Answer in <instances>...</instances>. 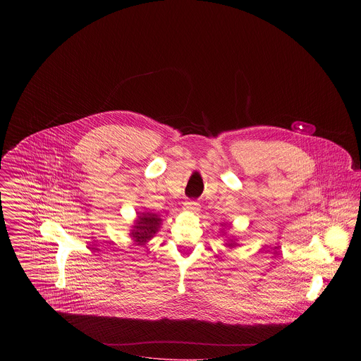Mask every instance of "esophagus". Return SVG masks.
<instances>
[{"mask_svg": "<svg viewBox=\"0 0 361 361\" xmlns=\"http://www.w3.org/2000/svg\"><path fill=\"white\" fill-rule=\"evenodd\" d=\"M184 209H187L188 212H192V214H197L199 211H200V204L197 203V202H187L185 204H184Z\"/></svg>", "mask_w": 361, "mask_h": 361, "instance_id": "esophagus-1", "label": "esophagus"}]
</instances>
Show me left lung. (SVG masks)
Segmentation results:
<instances>
[{
	"label": "left lung",
	"mask_w": 361,
	"mask_h": 361,
	"mask_svg": "<svg viewBox=\"0 0 361 361\" xmlns=\"http://www.w3.org/2000/svg\"><path fill=\"white\" fill-rule=\"evenodd\" d=\"M222 226H224V224H222ZM226 245H227L228 247H234V246H237V242H235V240H228Z\"/></svg>",
	"instance_id": "8db88e82"
}]
</instances>
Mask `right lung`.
<instances>
[{
  "label": "right lung",
  "instance_id": "right-lung-1",
  "mask_svg": "<svg viewBox=\"0 0 361 361\" xmlns=\"http://www.w3.org/2000/svg\"><path fill=\"white\" fill-rule=\"evenodd\" d=\"M162 219L159 215L152 212H137V221L133 226L130 235L137 245H145L147 240H152L159 230Z\"/></svg>",
  "mask_w": 361,
  "mask_h": 361
}]
</instances>
